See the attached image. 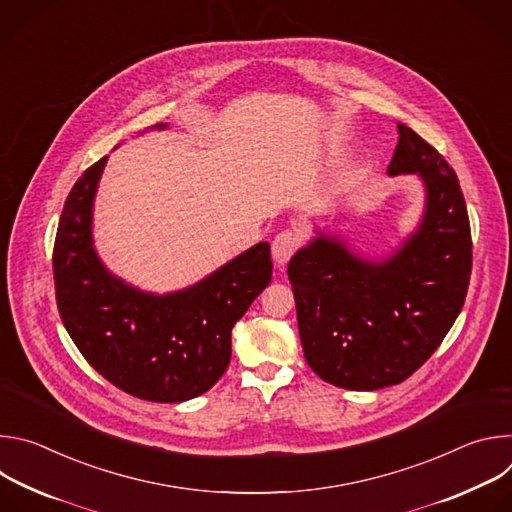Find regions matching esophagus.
<instances>
[{
	"mask_svg": "<svg viewBox=\"0 0 512 512\" xmlns=\"http://www.w3.org/2000/svg\"><path fill=\"white\" fill-rule=\"evenodd\" d=\"M298 247H300L298 233L281 231L271 243V255L277 265H285L289 261V257L298 251Z\"/></svg>",
	"mask_w": 512,
	"mask_h": 512,
	"instance_id": "34e87169",
	"label": "esophagus"
}]
</instances>
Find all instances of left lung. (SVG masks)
<instances>
[{"label":"left lung","instance_id":"obj_1","mask_svg":"<svg viewBox=\"0 0 512 512\" xmlns=\"http://www.w3.org/2000/svg\"><path fill=\"white\" fill-rule=\"evenodd\" d=\"M389 176L417 174L423 218L389 257L364 259L318 231L287 265L310 369L330 385L375 391L411 377L462 312L472 273L466 200L444 156L399 123Z\"/></svg>","mask_w":512,"mask_h":512}]
</instances>
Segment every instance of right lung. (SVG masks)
I'll return each instance as SVG.
<instances>
[{"label": "right lung", "instance_id": "1", "mask_svg": "<svg viewBox=\"0 0 512 512\" xmlns=\"http://www.w3.org/2000/svg\"><path fill=\"white\" fill-rule=\"evenodd\" d=\"M105 164L107 156L85 170L60 214L52 269L62 324L117 389L154 403L194 399L227 371L233 326L271 281L269 243L186 289L141 291L115 277L93 247V200Z\"/></svg>", "mask_w": 512, "mask_h": 512}]
</instances>
